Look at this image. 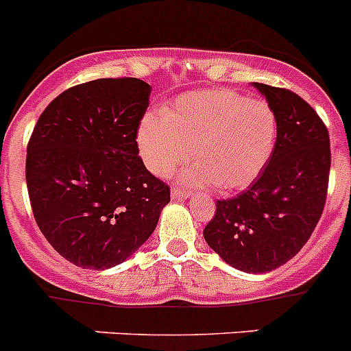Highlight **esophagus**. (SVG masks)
<instances>
[{
    "label": "esophagus",
    "mask_w": 351,
    "mask_h": 351,
    "mask_svg": "<svg viewBox=\"0 0 351 351\" xmlns=\"http://www.w3.org/2000/svg\"><path fill=\"white\" fill-rule=\"evenodd\" d=\"M189 197H191V191H189V189H182V188H173L172 189L173 200H182V198H189Z\"/></svg>",
    "instance_id": "esophagus-1"
}]
</instances>
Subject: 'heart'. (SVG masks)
Masks as SVG:
<instances>
[{"mask_svg":"<svg viewBox=\"0 0 351 351\" xmlns=\"http://www.w3.org/2000/svg\"><path fill=\"white\" fill-rule=\"evenodd\" d=\"M278 121L271 106L233 90H200L176 99L162 114H147L137 132L144 165L169 176L191 156L184 179L223 191L243 189L275 149Z\"/></svg>","mask_w":351,"mask_h":351,"instance_id":"heart-1","label":"heart"}]
</instances>
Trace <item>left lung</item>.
Returning a JSON list of instances; mask_svg holds the SVG:
<instances>
[{
    "label": "left lung",
    "mask_w": 351,
    "mask_h": 351,
    "mask_svg": "<svg viewBox=\"0 0 351 351\" xmlns=\"http://www.w3.org/2000/svg\"><path fill=\"white\" fill-rule=\"evenodd\" d=\"M276 114L278 134L268 165L240 195L215 202L204 239L240 271L266 273L303 249L326 207L329 132L304 99L254 83Z\"/></svg>",
    "instance_id": "left-lung-1"
}]
</instances>
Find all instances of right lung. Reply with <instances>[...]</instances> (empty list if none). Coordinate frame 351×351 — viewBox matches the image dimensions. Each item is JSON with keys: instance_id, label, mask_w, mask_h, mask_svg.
Here are the masks:
<instances>
[{"instance_id": "right-lung-1", "label": "right lung", "mask_w": 351, "mask_h": 351, "mask_svg": "<svg viewBox=\"0 0 351 351\" xmlns=\"http://www.w3.org/2000/svg\"><path fill=\"white\" fill-rule=\"evenodd\" d=\"M151 86L101 78L71 86L38 118L25 182L38 228L73 265L123 263L153 233L170 188L144 167L137 130Z\"/></svg>"}]
</instances>
